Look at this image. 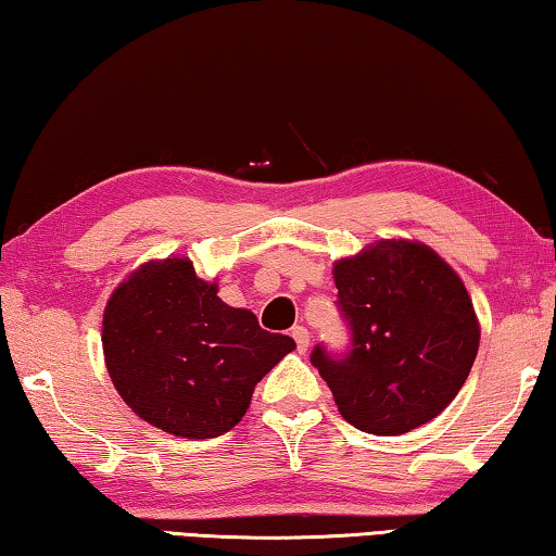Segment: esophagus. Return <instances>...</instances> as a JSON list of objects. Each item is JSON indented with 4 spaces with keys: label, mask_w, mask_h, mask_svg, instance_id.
Wrapping results in <instances>:
<instances>
[{
    "label": "esophagus",
    "mask_w": 556,
    "mask_h": 556,
    "mask_svg": "<svg viewBox=\"0 0 556 556\" xmlns=\"http://www.w3.org/2000/svg\"><path fill=\"white\" fill-rule=\"evenodd\" d=\"M293 340L298 344V352H305L307 344H311V332H307L303 325H298L293 327Z\"/></svg>",
    "instance_id": "esophagus-1"
}]
</instances>
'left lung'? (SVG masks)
<instances>
[{
  "label": "left lung",
  "mask_w": 556,
  "mask_h": 556,
  "mask_svg": "<svg viewBox=\"0 0 556 556\" xmlns=\"http://www.w3.org/2000/svg\"><path fill=\"white\" fill-rule=\"evenodd\" d=\"M350 350L311 362L354 429L399 435L429 424L466 384L480 344L472 300L429 245L377 241L334 263Z\"/></svg>",
  "instance_id": "left-lung-1"
}]
</instances>
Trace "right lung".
Returning a JSON list of instances; mask_svg holds the SVG:
<instances>
[{
    "instance_id": "add662e5",
    "label": "right lung",
    "mask_w": 556,
    "mask_h": 556,
    "mask_svg": "<svg viewBox=\"0 0 556 556\" xmlns=\"http://www.w3.org/2000/svg\"><path fill=\"white\" fill-rule=\"evenodd\" d=\"M189 258L150 261L115 288L103 354L123 402L181 439H216L241 421L253 387L295 350L256 315L226 305Z\"/></svg>"
}]
</instances>
